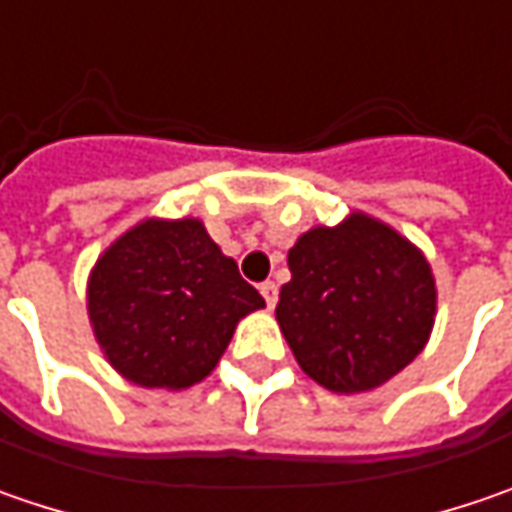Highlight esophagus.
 <instances>
[{
    "mask_svg": "<svg viewBox=\"0 0 512 512\" xmlns=\"http://www.w3.org/2000/svg\"><path fill=\"white\" fill-rule=\"evenodd\" d=\"M260 295L266 300V306L272 309V306L278 303V286H275L272 280H266V283H260Z\"/></svg>",
    "mask_w": 512,
    "mask_h": 512,
    "instance_id": "esophagus-1",
    "label": "esophagus"
}]
</instances>
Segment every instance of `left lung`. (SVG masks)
<instances>
[{
    "instance_id": "8db88e82",
    "label": "left lung",
    "mask_w": 512,
    "mask_h": 512,
    "mask_svg": "<svg viewBox=\"0 0 512 512\" xmlns=\"http://www.w3.org/2000/svg\"><path fill=\"white\" fill-rule=\"evenodd\" d=\"M289 272L275 318L300 369L329 392L378 389L430 341L433 266L378 217L352 212L338 226L303 232Z\"/></svg>"
}]
</instances>
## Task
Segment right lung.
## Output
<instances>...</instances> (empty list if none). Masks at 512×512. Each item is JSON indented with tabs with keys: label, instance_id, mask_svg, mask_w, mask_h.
Instances as JSON below:
<instances>
[{
	"label": "right lung",
	"instance_id": "right-lung-1",
	"mask_svg": "<svg viewBox=\"0 0 512 512\" xmlns=\"http://www.w3.org/2000/svg\"><path fill=\"white\" fill-rule=\"evenodd\" d=\"M102 355L145 389L212 375L237 323L266 306L197 217H145L94 263L85 289Z\"/></svg>",
	"mask_w": 512,
	"mask_h": 512
}]
</instances>
